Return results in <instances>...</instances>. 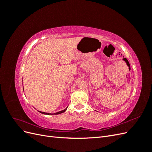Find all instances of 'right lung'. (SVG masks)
<instances>
[{"label": "right lung", "instance_id": "right-lung-1", "mask_svg": "<svg viewBox=\"0 0 152 152\" xmlns=\"http://www.w3.org/2000/svg\"><path fill=\"white\" fill-rule=\"evenodd\" d=\"M66 109H67V107L65 109V110H62V111H60V112H56V113H53V115H58V114H60V113H63V112H65L66 110ZM39 112L40 113H43V114H45V115H50L51 113H45V112H40V111H39ZM52 115V114H51Z\"/></svg>", "mask_w": 152, "mask_h": 152}]
</instances>
